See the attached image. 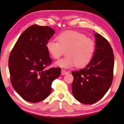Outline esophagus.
Segmentation results:
<instances>
[{
    "mask_svg": "<svg viewBox=\"0 0 124 124\" xmlns=\"http://www.w3.org/2000/svg\"><path fill=\"white\" fill-rule=\"evenodd\" d=\"M68 73H69V72H68V71L63 70V69H62V70H61V74H62V75H66V74H68Z\"/></svg>",
    "mask_w": 124,
    "mask_h": 124,
    "instance_id": "1",
    "label": "esophagus"
}]
</instances>
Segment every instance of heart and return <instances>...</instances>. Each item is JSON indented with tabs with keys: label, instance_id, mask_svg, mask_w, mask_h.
<instances>
[{
	"label": "heart",
	"instance_id": "obj_1",
	"mask_svg": "<svg viewBox=\"0 0 124 124\" xmlns=\"http://www.w3.org/2000/svg\"><path fill=\"white\" fill-rule=\"evenodd\" d=\"M58 41L49 40L46 48L51 56L59 59L66 51V56L56 61L55 66L69 69L76 65L86 66L92 61L96 51V43L91 38L80 32L64 31L58 35Z\"/></svg>",
	"mask_w": 124,
	"mask_h": 124
}]
</instances>
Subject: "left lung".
<instances>
[{"label": "left lung", "mask_w": 124, "mask_h": 124, "mask_svg": "<svg viewBox=\"0 0 124 124\" xmlns=\"http://www.w3.org/2000/svg\"><path fill=\"white\" fill-rule=\"evenodd\" d=\"M96 51L92 61L85 68L74 71L72 94L85 104H94L106 94L112 84L114 56L106 38L94 33Z\"/></svg>", "instance_id": "obj_1"}]
</instances>
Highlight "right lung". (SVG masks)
<instances>
[{"instance_id":"1","label":"right lung","mask_w":124,"mask_h":124,"mask_svg":"<svg viewBox=\"0 0 124 124\" xmlns=\"http://www.w3.org/2000/svg\"><path fill=\"white\" fill-rule=\"evenodd\" d=\"M54 34L49 27L31 25L19 37L10 54L11 83L30 103L46 99L51 92L52 82L61 75L60 68L45 69L52 62L46 44Z\"/></svg>"}]
</instances>
